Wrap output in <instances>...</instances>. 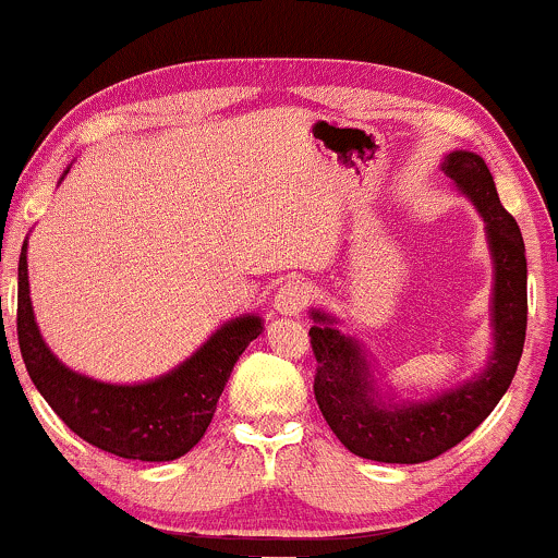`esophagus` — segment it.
<instances>
[{"label": "esophagus", "instance_id": "34e87169", "mask_svg": "<svg viewBox=\"0 0 558 558\" xmlns=\"http://www.w3.org/2000/svg\"><path fill=\"white\" fill-rule=\"evenodd\" d=\"M310 286L304 283V280H289V283H283L275 293L272 299V307L278 315H286V317H299L304 312V307L310 304Z\"/></svg>", "mask_w": 558, "mask_h": 558}]
</instances>
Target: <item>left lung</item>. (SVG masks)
Masks as SVG:
<instances>
[{"label": "left lung", "mask_w": 558, "mask_h": 558, "mask_svg": "<svg viewBox=\"0 0 558 558\" xmlns=\"http://www.w3.org/2000/svg\"><path fill=\"white\" fill-rule=\"evenodd\" d=\"M442 171L485 222L493 256V352L485 368L428 400H400L378 381L368 349L339 328V317L312 310L317 357L315 400L349 452L378 463H424L466 439L511 387L527 330V256L517 219L500 206L485 158L471 150L445 156Z\"/></svg>", "instance_id": "8db88e82"}]
</instances>
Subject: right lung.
I'll return each mask as SVG.
<instances>
[{
  "instance_id": "1",
  "label": "right lung",
  "mask_w": 558,
  "mask_h": 558,
  "mask_svg": "<svg viewBox=\"0 0 558 558\" xmlns=\"http://www.w3.org/2000/svg\"><path fill=\"white\" fill-rule=\"evenodd\" d=\"M26 248L28 241H23L17 262V344L31 381L63 424L95 448L130 461H174L193 450L211 424L238 357L265 330V320L259 315L232 317L163 376L137 384L97 381L60 363L41 339L31 304Z\"/></svg>"
}]
</instances>
